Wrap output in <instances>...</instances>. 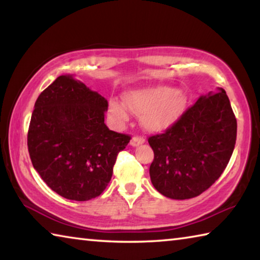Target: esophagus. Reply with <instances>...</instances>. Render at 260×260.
<instances>
[{
    "instance_id": "1",
    "label": "esophagus",
    "mask_w": 260,
    "mask_h": 260,
    "mask_svg": "<svg viewBox=\"0 0 260 260\" xmlns=\"http://www.w3.org/2000/svg\"><path fill=\"white\" fill-rule=\"evenodd\" d=\"M144 143V139L142 136H133L131 140V146L132 147H138L140 144Z\"/></svg>"
}]
</instances>
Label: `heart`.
Here are the masks:
<instances>
[{
	"label": "heart",
	"instance_id": "1",
	"mask_svg": "<svg viewBox=\"0 0 260 260\" xmlns=\"http://www.w3.org/2000/svg\"><path fill=\"white\" fill-rule=\"evenodd\" d=\"M188 98L182 90L157 86L125 95V104L110 101L109 114L117 124L128 120V110L142 118L144 128L159 133L172 126L187 108Z\"/></svg>",
	"mask_w": 260,
	"mask_h": 260
}]
</instances>
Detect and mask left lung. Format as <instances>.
<instances>
[{"label":"left lung","mask_w":260,"mask_h":260,"mask_svg":"<svg viewBox=\"0 0 260 260\" xmlns=\"http://www.w3.org/2000/svg\"><path fill=\"white\" fill-rule=\"evenodd\" d=\"M236 131L235 114L222 88L201 96L164 133L148 139L155 153L149 169L153 187L172 200L201 195L225 171Z\"/></svg>","instance_id":"8db88e82"}]
</instances>
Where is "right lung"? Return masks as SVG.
Masks as SVG:
<instances>
[{
    "label": "right lung",
    "mask_w": 260,
    "mask_h": 260,
    "mask_svg": "<svg viewBox=\"0 0 260 260\" xmlns=\"http://www.w3.org/2000/svg\"><path fill=\"white\" fill-rule=\"evenodd\" d=\"M108 101L72 76H60L35 102L27 147L48 187L72 201H89L107 188L117 156L131 136L104 124Z\"/></svg>",
    "instance_id": "right-lung-1"
}]
</instances>
